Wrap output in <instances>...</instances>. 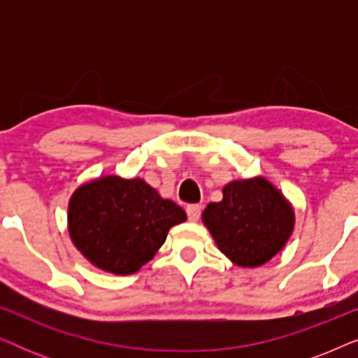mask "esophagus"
<instances>
[{"label": "esophagus", "mask_w": 358, "mask_h": 358, "mask_svg": "<svg viewBox=\"0 0 358 358\" xmlns=\"http://www.w3.org/2000/svg\"><path fill=\"white\" fill-rule=\"evenodd\" d=\"M200 213H202V205L194 203V205H189V207H187V217H189L190 222H199Z\"/></svg>", "instance_id": "esophagus-1"}]
</instances>
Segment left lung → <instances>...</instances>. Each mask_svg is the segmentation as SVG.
Masks as SVG:
<instances>
[{
    "mask_svg": "<svg viewBox=\"0 0 358 358\" xmlns=\"http://www.w3.org/2000/svg\"><path fill=\"white\" fill-rule=\"evenodd\" d=\"M223 199L212 202L202 222L215 244L239 267H259L285 248L295 229V208L264 176L233 179Z\"/></svg>",
    "mask_w": 358,
    "mask_h": 358,
    "instance_id": "1",
    "label": "left lung"
}]
</instances>
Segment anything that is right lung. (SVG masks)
Wrapping results in <instances>:
<instances>
[{"instance_id":"right-lung-1","label":"right lung","mask_w":358,"mask_h":358,"mask_svg":"<svg viewBox=\"0 0 358 358\" xmlns=\"http://www.w3.org/2000/svg\"><path fill=\"white\" fill-rule=\"evenodd\" d=\"M187 215L141 178L107 174L87 180L68 202L71 243L92 266L130 275L150 262L169 229Z\"/></svg>"}]
</instances>
